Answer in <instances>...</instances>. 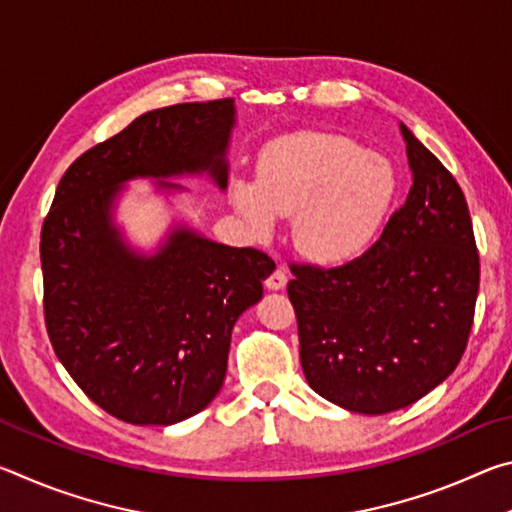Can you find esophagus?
<instances>
[{
	"label": "esophagus",
	"instance_id": "obj_1",
	"mask_svg": "<svg viewBox=\"0 0 512 512\" xmlns=\"http://www.w3.org/2000/svg\"><path fill=\"white\" fill-rule=\"evenodd\" d=\"M287 282H289V277H287V271H284V268H277V271H273L271 275L266 277V289L268 291H282L284 287H287Z\"/></svg>",
	"mask_w": 512,
	"mask_h": 512
}]
</instances>
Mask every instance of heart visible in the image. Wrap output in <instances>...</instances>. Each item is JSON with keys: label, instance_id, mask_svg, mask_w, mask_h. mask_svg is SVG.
Wrapping results in <instances>:
<instances>
[{"label": "heart", "instance_id": "1", "mask_svg": "<svg viewBox=\"0 0 512 512\" xmlns=\"http://www.w3.org/2000/svg\"><path fill=\"white\" fill-rule=\"evenodd\" d=\"M397 178L384 155L329 133H298L266 146L257 180L235 178L230 198L255 237L291 216L302 257L341 266L366 253L395 201Z\"/></svg>", "mask_w": 512, "mask_h": 512}]
</instances>
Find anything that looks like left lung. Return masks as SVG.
<instances>
[{
    "label": "left lung",
    "instance_id": "obj_1",
    "mask_svg": "<svg viewBox=\"0 0 512 512\" xmlns=\"http://www.w3.org/2000/svg\"><path fill=\"white\" fill-rule=\"evenodd\" d=\"M413 185L377 244L339 268L293 266L307 384L341 409H404L452 375L470 336L479 255L465 196L400 124Z\"/></svg>",
    "mask_w": 512,
    "mask_h": 512
}]
</instances>
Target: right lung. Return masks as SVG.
Returning a JSON list of instances; mask_svg holds the SVG:
<instances>
[{"instance_id": "right-lung-1", "label": "right lung", "mask_w": 512, "mask_h": 512, "mask_svg": "<svg viewBox=\"0 0 512 512\" xmlns=\"http://www.w3.org/2000/svg\"><path fill=\"white\" fill-rule=\"evenodd\" d=\"M235 101L144 112L83 153L60 178L42 225L45 320L51 345L81 391L115 418L169 427L219 395L232 327L264 296L273 259L232 248L178 221L146 253L117 223L131 180L207 176L228 189Z\"/></svg>"}]
</instances>
